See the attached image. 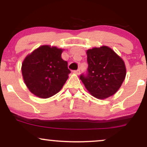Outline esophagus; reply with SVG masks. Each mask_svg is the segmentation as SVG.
Listing matches in <instances>:
<instances>
[{"mask_svg": "<svg viewBox=\"0 0 147 147\" xmlns=\"http://www.w3.org/2000/svg\"><path fill=\"white\" fill-rule=\"evenodd\" d=\"M74 73L77 74V75H79V74H80V69L76 70V71H74Z\"/></svg>", "mask_w": 147, "mask_h": 147, "instance_id": "34e87169", "label": "esophagus"}]
</instances>
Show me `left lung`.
Masks as SVG:
<instances>
[{"mask_svg":"<svg viewBox=\"0 0 147 147\" xmlns=\"http://www.w3.org/2000/svg\"><path fill=\"white\" fill-rule=\"evenodd\" d=\"M88 74L80 76L88 92L98 99H106L119 90L125 79L123 59L108 46L88 49Z\"/></svg>","mask_w":147,"mask_h":147,"instance_id":"left-lung-1","label":"left lung"}]
</instances>
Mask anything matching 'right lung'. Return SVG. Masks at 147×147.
Here are the masks:
<instances>
[{
    "label": "right lung",
    "instance_id": "1",
    "mask_svg": "<svg viewBox=\"0 0 147 147\" xmlns=\"http://www.w3.org/2000/svg\"><path fill=\"white\" fill-rule=\"evenodd\" d=\"M63 49L45 45L26 56L21 71L29 91L40 98L58 93L69 78L67 62L61 58Z\"/></svg>",
    "mask_w": 147,
    "mask_h": 147
}]
</instances>
